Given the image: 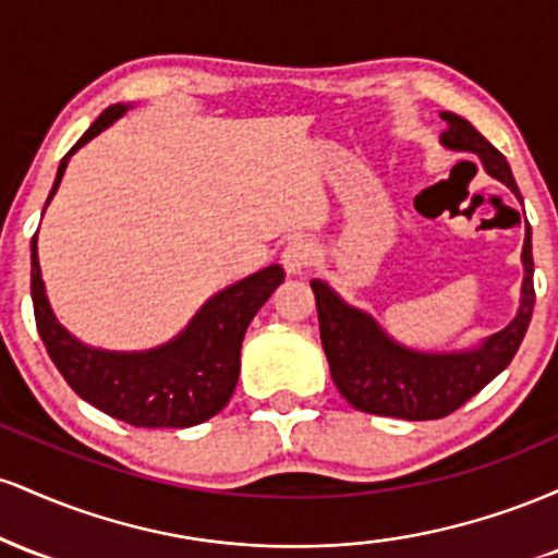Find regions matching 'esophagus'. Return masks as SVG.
I'll use <instances>...</instances> for the list:
<instances>
[{
  "instance_id": "1",
  "label": "esophagus",
  "mask_w": 558,
  "mask_h": 558,
  "mask_svg": "<svg viewBox=\"0 0 558 558\" xmlns=\"http://www.w3.org/2000/svg\"><path fill=\"white\" fill-rule=\"evenodd\" d=\"M315 257H317L315 243H310V241H304V239H293L283 248V265H286V270L291 272V275L304 272L306 267H310L312 262H315Z\"/></svg>"
}]
</instances>
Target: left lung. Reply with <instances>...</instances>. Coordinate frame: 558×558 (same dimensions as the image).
<instances>
[{
  "label": "left lung",
  "instance_id": "1",
  "mask_svg": "<svg viewBox=\"0 0 558 558\" xmlns=\"http://www.w3.org/2000/svg\"><path fill=\"white\" fill-rule=\"evenodd\" d=\"M440 118L448 123V131L440 138L448 149L475 151L483 159V168L522 198L509 162L490 141H485L483 133L453 112H444ZM522 262L524 283L517 317L480 349L464 354H420L403 349L377 328L373 317L338 299L323 280H312L319 338L330 362L332 383L343 399L360 412L399 420H440L457 412L509 367L527 332L535 306L530 228L524 235Z\"/></svg>",
  "mask_w": 558,
  "mask_h": 558
}]
</instances>
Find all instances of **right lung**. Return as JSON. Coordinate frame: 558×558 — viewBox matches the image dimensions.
<instances>
[{"mask_svg": "<svg viewBox=\"0 0 558 558\" xmlns=\"http://www.w3.org/2000/svg\"><path fill=\"white\" fill-rule=\"evenodd\" d=\"M123 112L125 107L112 105L94 120L62 157L49 198L62 181L70 155ZM283 278L280 265L265 267L209 299L172 343L144 354H110L78 343L57 323L38 270L36 235L31 241V296L49 360L83 401L133 427H191L215 417L239 383L241 343L248 323Z\"/></svg>", "mask_w": 558, "mask_h": 558, "instance_id": "add662e5", "label": "right lung"}]
</instances>
